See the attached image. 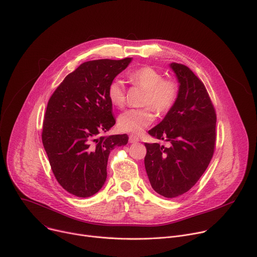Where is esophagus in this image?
Returning a JSON list of instances; mask_svg holds the SVG:
<instances>
[{
	"label": "esophagus",
	"instance_id": "esophagus-1",
	"mask_svg": "<svg viewBox=\"0 0 257 257\" xmlns=\"http://www.w3.org/2000/svg\"><path fill=\"white\" fill-rule=\"evenodd\" d=\"M139 141V137L138 136H136V135H130L129 136V142L130 143H136V142H138Z\"/></svg>",
	"mask_w": 257,
	"mask_h": 257
}]
</instances>
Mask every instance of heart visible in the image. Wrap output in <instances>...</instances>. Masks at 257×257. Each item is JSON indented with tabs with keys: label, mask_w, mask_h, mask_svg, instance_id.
<instances>
[{
	"label": "heart",
	"mask_w": 257,
	"mask_h": 257,
	"mask_svg": "<svg viewBox=\"0 0 257 257\" xmlns=\"http://www.w3.org/2000/svg\"><path fill=\"white\" fill-rule=\"evenodd\" d=\"M127 76L133 85L145 90L141 101L144 107L128 109L120 115L118 128L123 132L139 134L154 123L153 109L159 115L171 111L179 97L180 86L176 80L164 78L162 72L151 66L137 68L129 72ZM107 97L117 107L125 105L126 92L120 79H114L108 84Z\"/></svg>",
	"instance_id": "obj_1"
}]
</instances>
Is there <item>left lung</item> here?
Returning a JSON list of instances; mask_svg holds the SVG:
<instances>
[{"label":"left lung","mask_w":257,"mask_h":257,"mask_svg":"<svg viewBox=\"0 0 257 257\" xmlns=\"http://www.w3.org/2000/svg\"><path fill=\"white\" fill-rule=\"evenodd\" d=\"M179 97L149 134L168 145L144 143L145 170L156 192L175 198L189 191L208 167L215 149L216 114L203 82L190 68L172 63Z\"/></svg>","instance_id":"obj_1"}]
</instances>
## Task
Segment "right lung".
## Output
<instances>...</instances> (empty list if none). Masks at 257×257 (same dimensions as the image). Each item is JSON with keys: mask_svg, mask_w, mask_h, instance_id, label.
Instances as JSON below:
<instances>
[{"mask_svg": "<svg viewBox=\"0 0 257 257\" xmlns=\"http://www.w3.org/2000/svg\"><path fill=\"white\" fill-rule=\"evenodd\" d=\"M93 60L68 74L49 99L42 139L59 184L77 197H89L104 184L109 153L128 136H102L116 123L107 86L130 63Z\"/></svg>", "mask_w": 257, "mask_h": 257, "instance_id": "right-lung-1", "label": "right lung"}]
</instances>
